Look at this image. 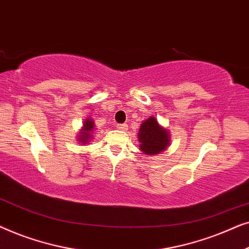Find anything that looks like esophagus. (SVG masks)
Returning a JSON list of instances; mask_svg holds the SVG:
<instances>
[{
    "mask_svg": "<svg viewBox=\"0 0 249 249\" xmlns=\"http://www.w3.org/2000/svg\"><path fill=\"white\" fill-rule=\"evenodd\" d=\"M117 128L119 129V130H125V129L128 128V124H117Z\"/></svg>",
    "mask_w": 249,
    "mask_h": 249,
    "instance_id": "34e87169",
    "label": "esophagus"
}]
</instances>
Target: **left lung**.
<instances>
[{
    "mask_svg": "<svg viewBox=\"0 0 249 249\" xmlns=\"http://www.w3.org/2000/svg\"><path fill=\"white\" fill-rule=\"evenodd\" d=\"M170 131L159 124L155 117H149L142 121L138 131L139 148L146 155H156L165 151L170 146Z\"/></svg>",
    "mask_w": 249,
    "mask_h": 249,
    "instance_id": "8db88e82",
    "label": "left lung"
}]
</instances>
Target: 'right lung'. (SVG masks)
Segmentation results:
<instances>
[{
    "instance_id": "1",
    "label": "right lung",
    "mask_w": 249,
    "mask_h": 249,
    "mask_svg": "<svg viewBox=\"0 0 249 249\" xmlns=\"http://www.w3.org/2000/svg\"><path fill=\"white\" fill-rule=\"evenodd\" d=\"M94 128H95V124L93 121V119H86L84 121L83 127H81L80 131L78 132V137H77V142H81V144H88L91 139H93V132H94Z\"/></svg>"
}]
</instances>
